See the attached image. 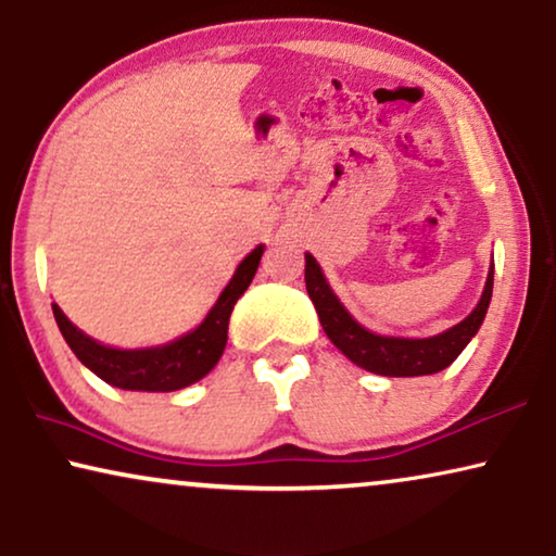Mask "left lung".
<instances>
[{
  "label": "left lung",
  "instance_id": "left-lung-1",
  "mask_svg": "<svg viewBox=\"0 0 556 556\" xmlns=\"http://www.w3.org/2000/svg\"><path fill=\"white\" fill-rule=\"evenodd\" d=\"M305 285L309 300H313L317 309V317H320L325 336L355 366L379 376H429L453 364L457 355L463 353V348L476 336L480 325H483L493 294V264L476 309L463 323H457L455 328L432 338H394L366 330L340 305V300L330 290L328 279H325L320 264L315 262L313 254H305Z\"/></svg>",
  "mask_w": 556,
  "mask_h": 556
}]
</instances>
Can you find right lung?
Wrapping results in <instances>:
<instances>
[{"label":"right lung","instance_id":"obj_1","mask_svg":"<svg viewBox=\"0 0 556 556\" xmlns=\"http://www.w3.org/2000/svg\"><path fill=\"white\" fill-rule=\"evenodd\" d=\"M264 247L251 251L243 262L236 266L231 282L220 292L216 305L205 315V320L195 330L185 332L182 338L173 343L157 348H137V351H122V348L101 345L99 340L88 338L80 332L63 309L53 305V315L58 328H61L65 343L78 355V361L86 368L103 379L111 387L127 391H177L201 381L218 358L224 355L228 340V317L233 313V305L247 292V287L254 279L262 262Z\"/></svg>","mask_w":556,"mask_h":556}]
</instances>
